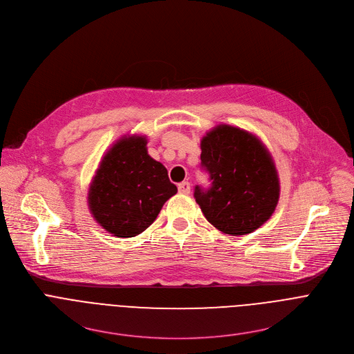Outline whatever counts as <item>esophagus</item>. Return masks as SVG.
<instances>
[{"label": "esophagus", "mask_w": 354, "mask_h": 354, "mask_svg": "<svg viewBox=\"0 0 354 354\" xmlns=\"http://www.w3.org/2000/svg\"><path fill=\"white\" fill-rule=\"evenodd\" d=\"M178 190L182 194H189L190 193V183L189 182H182L178 185Z\"/></svg>", "instance_id": "esophagus-1"}]
</instances>
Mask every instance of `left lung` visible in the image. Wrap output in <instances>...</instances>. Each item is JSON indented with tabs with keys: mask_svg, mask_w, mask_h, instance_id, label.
I'll use <instances>...</instances> for the list:
<instances>
[{
	"mask_svg": "<svg viewBox=\"0 0 354 354\" xmlns=\"http://www.w3.org/2000/svg\"><path fill=\"white\" fill-rule=\"evenodd\" d=\"M201 167L212 186L194 187L196 203L217 230L246 235L274 213L280 182L265 144L239 127L218 124L200 142Z\"/></svg>",
	"mask_w": 354,
	"mask_h": 354,
	"instance_id": "1",
	"label": "left lung"
}]
</instances>
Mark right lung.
Wrapping results in <instances>:
<instances>
[{
  "instance_id": "obj_1",
  "label": "right lung",
  "mask_w": 354,
  "mask_h": 354,
  "mask_svg": "<svg viewBox=\"0 0 354 354\" xmlns=\"http://www.w3.org/2000/svg\"><path fill=\"white\" fill-rule=\"evenodd\" d=\"M178 192L167 168L151 158L145 136L118 140L99 164L88 192L96 223L118 238H131L153 224Z\"/></svg>"
}]
</instances>
